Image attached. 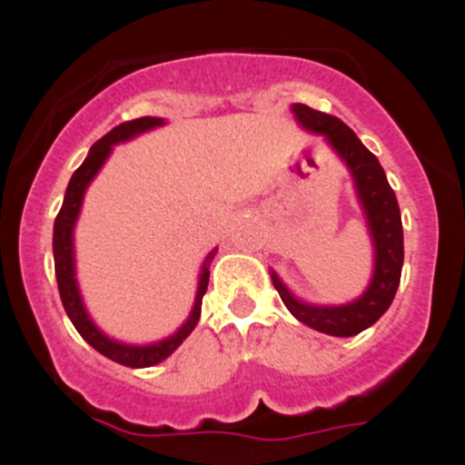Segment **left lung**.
<instances>
[{
	"label": "left lung",
	"instance_id": "left-lung-1",
	"mask_svg": "<svg viewBox=\"0 0 465 465\" xmlns=\"http://www.w3.org/2000/svg\"><path fill=\"white\" fill-rule=\"evenodd\" d=\"M292 114L303 130L315 134H323L328 145L335 150L337 157L346 163L351 177H353L355 193L360 206L367 218L369 233L373 242V276L358 299L340 306H322V303H308L294 297L292 290L279 279L274 270H270L272 283L281 294L290 312L306 326L335 337H351L362 332L364 328L373 326L380 317L387 312L396 297L398 283H401L402 259V220L401 209L393 189L389 186L387 175L380 166L378 157L358 139V134L340 121L337 116L323 114L320 110L294 103Z\"/></svg>",
	"mask_w": 465,
	"mask_h": 465
}]
</instances>
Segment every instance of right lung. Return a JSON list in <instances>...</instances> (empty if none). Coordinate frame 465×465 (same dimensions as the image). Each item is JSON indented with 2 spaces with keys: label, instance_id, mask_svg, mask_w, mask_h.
<instances>
[{
  "label": "right lung",
  "instance_id": "obj_1",
  "mask_svg": "<svg viewBox=\"0 0 465 465\" xmlns=\"http://www.w3.org/2000/svg\"><path fill=\"white\" fill-rule=\"evenodd\" d=\"M166 121L157 119V116H142V119L125 121V124L112 128L105 137L98 139L96 143L89 148L85 162L76 168V173L69 180L67 191H64L63 206H60L58 215H55L54 224V262H55V279H58V290L60 299H63L64 312L69 315L76 331L81 332L83 340L87 341L89 346L98 351L105 358L114 360V362L124 364V367L133 369H143L153 367V364H159L162 360H166L186 337L191 335L195 326H198L200 311H203V297L206 292V285H209V265L213 261L218 247L209 252L204 256L203 267H200V279H198V292H195L193 308H191V315L186 317V322L177 328L173 335L163 337V340L153 341V344H125V341L112 340L110 335L101 331V328L94 323L92 317H89L85 302L81 297V288H78L76 281V256H74V227H76V220L81 215L83 198H85V191L89 182L98 175V171L103 168V163L110 157L112 148L116 143L130 142L137 134L148 133V130L159 128Z\"/></svg>",
  "mask_w": 465,
  "mask_h": 465
}]
</instances>
